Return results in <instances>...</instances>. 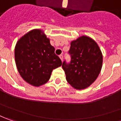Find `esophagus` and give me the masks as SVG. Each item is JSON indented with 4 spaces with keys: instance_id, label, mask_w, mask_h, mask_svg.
Segmentation results:
<instances>
[{
    "instance_id": "34e87169",
    "label": "esophagus",
    "mask_w": 121,
    "mask_h": 121,
    "mask_svg": "<svg viewBox=\"0 0 121 121\" xmlns=\"http://www.w3.org/2000/svg\"><path fill=\"white\" fill-rule=\"evenodd\" d=\"M60 58L61 59V60L63 61V60H64V56H63V55H60Z\"/></svg>"
}]
</instances>
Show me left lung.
I'll return each mask as SVG.
<instances>
[{"label": "left lung", "instance_id": "left-lung-1", "mask_svg": "<svg viewBox=\"0 0 121 121\" xmlns=\"http://www.w3.org/2000/svg\"><path fill=\"white\" fill-rule=\"evenodd\" d=\"M71 61H64L62 68L67 82L76 89L88 87L101 72L103 56L97 43L88 36L78 38L71 42Z\"/></svg>", "mask_w": 121, "mask_h": 121}]
</instances>
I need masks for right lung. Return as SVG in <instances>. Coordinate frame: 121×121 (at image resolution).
Here are the masks:
<instances>
[{
	"mask_svg": "<svg viewBox=\"0 0 121 121\" xmlns=\"http://www.w3.org/2000/svg\"><path fill=\"white\" fill-rule=\"evenodd\" d=\"M50 39L41 30L30 31L15 46L14 56L20 75L29 84L38 87L50 79L53 69L61 65Z\"/></svg>",
	"mask_w": 121,
	"mask_h": 121,
	"instance_id": "obj_1",
	"label": "right lung"
}]
</instances>
